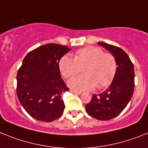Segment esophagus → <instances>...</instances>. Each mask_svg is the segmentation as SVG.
<instances>
[{
  "label": "esophagus",
  "mask_w": 148,
  "mask_h": 148,
  "mask_svg": "<svg viewBox=\"0 0 148 148\" xmlns=\"http://www.w3.org/2000/svg\"><path fill=\"white\" fill-rule=\"evenodd\" d=\"M71 92H73V93H74V94H76V95H81L82 94L81 92H77V91H75V90H73V89L71 90Z\"/></svg>",
  "instance_id": "34e87169"
}]
</instances>
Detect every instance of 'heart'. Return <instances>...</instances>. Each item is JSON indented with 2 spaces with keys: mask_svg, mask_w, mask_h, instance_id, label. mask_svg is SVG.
<instances>
[{
  "mask_svg": "<svg viewBox=\"0 0 148 148\" xmlns=\"http://www.w3.org/2000/svg\"><path fill=\"white\" fill-rule=\"evenodd\" d=\"M60 71L65 78H69L84 69V75L71 78L68 84L73 89L89 91L103 88L110 84L117 71V62L111 53H104L100 47L90 46L78 50L74 59L62 56L59 63Z\"/></svg>",
  "mask_w": 148,
  "mask_h": 148,
  "instance_id": "obj_1",
  "label": "heart"
}]
</instances>
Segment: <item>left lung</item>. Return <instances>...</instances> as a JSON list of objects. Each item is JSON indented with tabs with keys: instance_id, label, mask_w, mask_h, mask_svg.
<instances>
[{
	"instance_id": "obj_1",
	"label": "left lung",
	"mask_w": 148,
	"mask_h": 148,
	"mask_svg": "<svg viewBox=\"0 0 148 148\" xmlns=\"http://www.w3.org/2000/svg\"><path fill=\"white\" fill-rule=\"evenodd\" d=\"M115 56L117 71L110 87L100 95H93L86 110L97 120L114 119L125 109L134 92V66L129 56L121 48L104 42H98Z\"/></svg>"
}]
</instances>
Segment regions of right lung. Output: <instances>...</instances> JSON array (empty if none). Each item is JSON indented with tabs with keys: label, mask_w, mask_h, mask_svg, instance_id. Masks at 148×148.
<instances>
[{
	"label": "right lung",
	"mask_w": 148,
	"mask_h": 148,
	"mask_svg": "<svg viewBox=\"0 0 148 148\" xmlns=\"http://www.w3.org/2000/svg\"><path fill=\"white\" fill-rule=\"evenodd\" d=\"M69 47L58 44L42 45L24 57L17 74V96L21 106L33 119L51 122L65 109L62 95L69 88L60 75L59 62Z\"/></svg>",
	"instance_id": "obj_1"
}]
</instances>
